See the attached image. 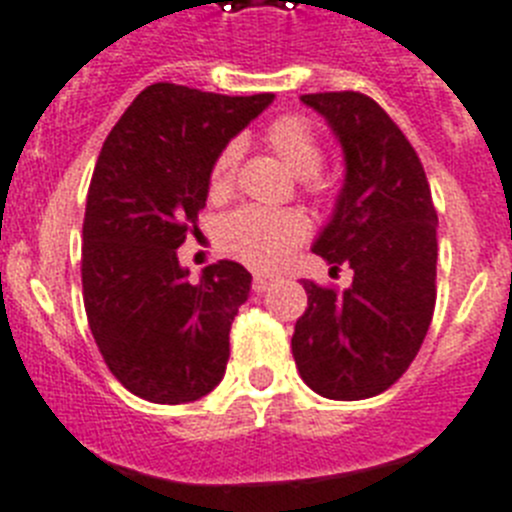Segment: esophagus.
Here are the masks:
<instances>
[{"label": "esophagus", "instance_id": "1", "mask_svg": "<svg viewBox=\"0 0 512 512\" xmlns=\"http://www.w3.org/2000/svg\"><path fill=\"white\" fill-rule=\"evenodd\" d=\"M278 281V276H270V273H255V291H265L268 286H273V283Z\"/></svg>", "mask_w": 512, "mask_h": 512}]
</instances>
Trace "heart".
I'll return each instance as SVG.
<instances>
[{
    "label": "heart",
    "mask_w": 512,
    "mask_h": 512,
    "mask_svg": "<svg viewBox=\"0 0 512 512\" xmlns=\"http://www.w3.org/2000/svg\"><path fill=\"white\" fill-rule=\"evenodd\" d=\"M265 145L294 176H302L309 192L328 190L320 176L322 143L315 127L302 117H278L265 127ZM239 169V148L234 143L213 158L208 171L210 197H226L234 190ZM309 236V218L299 210L239 208L221 223V244L226 252L255 268H276L296 244Z\"/></svg>",
    "instance_id": "1"
}]
</instances>
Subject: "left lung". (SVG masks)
Wrapping results in <instances>:
<instances>
[{"mask_svg":"<svg viewBox=\"0 0 512 512\" xmlns=\"http://www.w3.org/2000/svg\"><path fill=\"white\" fill-rule=\"evenodd\" d=\"M346 158V179L312 252L338 270L346 291L302 281L307 309L291 351L322 398L362 401L388 390L422 349L437 278V210L427 174L398 124L364 93H307Z\"/></svg>","mask_w":512,"mask_h":512,"instance_id":"8db88e82","label":"left lung"}]
</instances>
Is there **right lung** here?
Returning <instances> with one entry per match:
<instances>
[{"instance_id":"obj_1","label":"right lung","mask_w":512,"mask_h":512,"mask_svg":"<svg viewBox=\"0 0 512 512\" xmlns=\"http://www.w3.org/2000/svg\"><path fill=\"white\" fill-rule=\"evenodd\" d=\"M270 103L156 83L103 143L83 221L85 315L111 375L145 401L190 403L223 380L252 276L218 260L190 281L176 249L197 231L213 158Z\"/></svg>"}]
</instances>
